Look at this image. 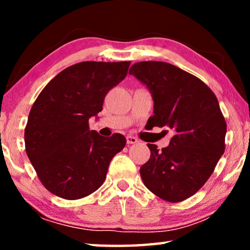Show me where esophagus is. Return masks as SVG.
<instances>
[{"label": "esophagus", "mask_w": 250, "mask_h": 250, "mask_svg": "<svg viewBox=\"0 0 250 250\" xmlns=\"http://www.w3.org/2000/svg\"><path fill=\"white\" fill-rule=\"evenodd\" d=\"M138 142L139 140L135 137H131V135H128V137H126V143H128V145H135V143Z\"/></svg>", "instance_id": "34e87169"}]
</instances>
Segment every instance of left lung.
<instances>
[{"mask_svg": "<svg viewBox=\"0 0 250 250\" xmlns=\"http://www.w3.org/2000/svg\"><path fill=\"white\" fill-rule=\"evenodd\" d=\"M129 74L153 98L151 128L174 132L162 150L147 145L151 156L140 167L143 183L164 201H184L206 183L225 151L227 125L218 100L200 78L167 62H135Z\"/></svg>", "mask_w": 250, "mask_h": 250, "instance_id": "8db88e82", "label": "left lung"}]
</instances>
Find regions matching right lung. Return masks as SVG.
I'll return each instance as SVG.
<instances>
[{"instance_id":"add662e5","label":"right lung","mask_w":250,"mask_h":250,"mask_svg":"<svg viewBox=\"0 0 250 250\" xmlns=\"http://www.w3.org/2000/svg\"><path fill=\"white\" fill-rule=\"evenodd\" d=\"M130 62H82L46 84L29 111L25 150L46 189L74 201L97 191L110 161L126 140L104 138L89 129V118L103 110L105 95L128 74Z\"/></svg>"}]
</instances>
